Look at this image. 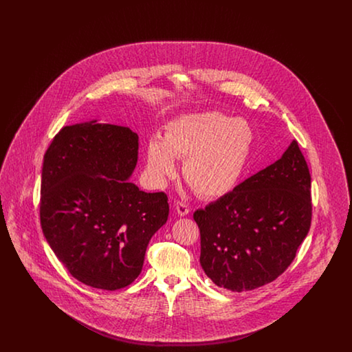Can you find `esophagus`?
<instances>
[{
  "instance_id": "1",
  "label": "esophagus",
  "mask_w": 352,
  "mask_h": 352,
  "mask_svg": "<svg viewBox=\"0 0 352 352\" xmlns=\"http://www.w3.org/2000/svg\"><path fill=\"white\" fill-rule=\"evenodd\" d=\"M174 207H175V210H177V212L181 215V217H186L190 211H191V208L184 203V201H175L174 203Z\"/></svg>"
}]
</instances>
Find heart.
<instances>
[{
	"label": "heart",
	"mask_w": 352,
	"mask_h": 352,
	"mask_svg": "<svg viewBox=\"0 0 352 352\" xmlns=\"http://www.w3.org/2000/svg\"><path fill=\"white\" fill-rule=\"evenodd\" d=\"M254 142L251 125L220 112L188 115L171 121L164 140L153 137L146 168L160 186L177 174L174 157L184 160V177L206 199L231 192L248 164Z\"/></svg>",
	"instance_id": "obj_1"
}]
</instances>
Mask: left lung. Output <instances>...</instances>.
<instances>
[{"label": "left lung", "instance_id": "8db88e82", "mask_svg": "<svg viewBox=\"0 0 352 352\" xmlns=\"http://www.w3.org/2000/svg\"><path fill=\"white\" fill-rule=\"evenodd\" d=\"M311 214L310 171L293 141L278 161L194 212L201 268L231 292L269 284L296 258Z\"/></svg>", "mask_w": 352, "mask_h": 352}]
</instances>
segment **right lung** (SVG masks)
Masks as SVG:
<instances>
[{"instance_id":"add662e5","label":"right lung","mask_w":352,"mask_h":352,"mask_svg":"<svg viewBox=\"0 0 352 352\" xmlns=\"http://www.w3.org/2000/svg\"><path fill=\"white\" fill-rule=\"evenodd\" d=\"M138 135L96 121L63 126L43 157L39 218L51 250L80 283L118 290L141 273L168 195L128 182Z\"/></svg>"}]
</instances>
